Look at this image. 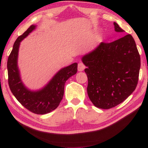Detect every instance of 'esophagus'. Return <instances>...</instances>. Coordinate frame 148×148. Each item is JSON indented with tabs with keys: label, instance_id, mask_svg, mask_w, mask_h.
<instances>
[{
	"label": "esophagus",
	"instance_id": "1",
	"mask_svg": "<svg viewBox=\"0 0 148 148\" xmlns=\"http://www.w3.org/2000/svg\"><path fill=\"white\" fill-rule=\"evenodd\" d=\"M85 68V66L83 63H78V65H77V70H78V71H84Z\"/></svg>",
	"mask_w": 148,
	"mask_h": 148
}]
</instances>
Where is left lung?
Returning <instances> with one entry per match:
<instances>
[{"label":"left lung","mask_w":148,"mask_h":148,"mask_svg":"<svg viewBox=\"0 0 148 148\" xmlns=\"http://www.w3.org/2000/svg\"><path fill=\"white\" fill-rule=\"evenodd\" d=\"M115 30L123 32L114 22ZM82 61L88 79V95L95 107L110 109L127 98L136 88L140 56L131 35L110 43L101 42Z\"/></svg>","instance_id":"1"}]
</instances>
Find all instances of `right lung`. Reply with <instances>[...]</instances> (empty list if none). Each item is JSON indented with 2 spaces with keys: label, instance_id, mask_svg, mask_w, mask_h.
Instances as JSON below:
<instances>
[{
  "label": "right lung",
  "instance_id": "obj_1",
  "mask_svg": "<svg viewBox=\"0 0 148 148\" xmlns=\"http://www.w3.org/2000/svg\"><path fill=\"white\" fill-rule=\"evenodd\" d=\"M36 28V25H30L15 41L7 63L8 85L12 93L23 106L33 113L43 115L54 110L59 106L63 97L65 82L76 74L77 63H73L60 69L42 89L36 91L28 89L23 83L20 75L18 67V51L21 41Z\"/></svg>",
  "mask_w": 148,
  "mask_h": 148
}]
</instances>
